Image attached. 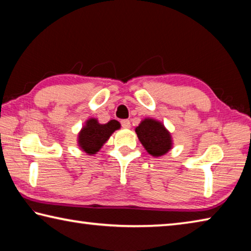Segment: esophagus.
I'll list each match as a JSON object with an SVG mask.
<instances>
[{
    "label": "esophagus",
    "mask_w": 251,
    "mask_h": 251,
    "mask_svg": "<svg viewBox=\"0 0 251 251\" xmlns=\"http://www.w3.org/2000/svg\"><path fill=\"white\" fill-rule=\"evenodd\" d=\"M121 126L125 129H129L130 126H131V123H130L129 120H121Z\"/></svg>",
    "instance_id": "esophagus-1"
}]
</instances>
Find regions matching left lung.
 <instances>
[{"label":"left lung","mask_w":251,"mask_h":251,"mask_svg":"<svg viewBox=\"0 0 251 251\" xmlns=\"http://www.w3.org/2000/svg\"><path fill=\"white\" fill-rule=\"evenodd\" d=\"M138 138L149 154L162 156L172 149V137L162 122L152 118H146L135 128Z\"/></svg>","instance_id":"1"}]
</instances>
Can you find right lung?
Wrapping results in <instances>:
<instances>
[{
    "mask_svg": "<svg viewBox=\"0 0 251 251\" xmlns=\"http://www.w3.org/2000/svg\"><path fill=\"white\" fill-rule=\"evenodd\" d=\"M121 125L117 120H110L101 125L95 118L87 120L78 134V146L88 155L96 154L101 147L108 141L114 131L120 129Z\"/></svg>",
    "mask_w": 251,
    "mask_h": 251,
    "instance_id": "add662e5",
    "label": "right lung"
}]
</instances>
